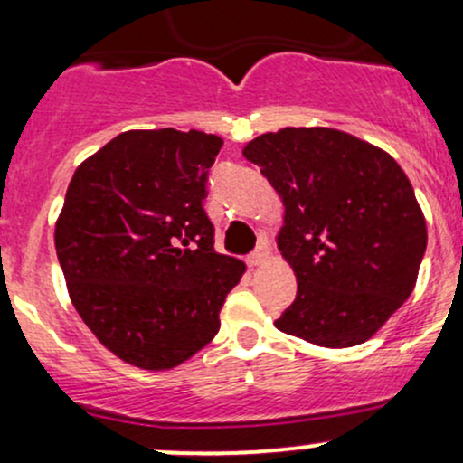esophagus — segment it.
<instances>
[{"label":"esophagus","mask_w":463,"mask_h":463,"mask_svg":"<svg viewBox=\"0 0 463 463\" xmlns=\"http://www.w3.org/2000/svg\"><path fill=\"white\" fill-rule=\"evenodd\" d=\"M269 259V248H268V243H261V246H259L257 250H254L252 254H250L248 257V263L252 265V268H257V265H261V263H265Z\"/></svg>","instance_id":"1"}]
</instances>
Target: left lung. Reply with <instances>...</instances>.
Instances as JSON below:
<instances>
[{
  "mask_svg": "<svg viewBox=\"0 0 463 463\" xmlns=\"http://www.w3.org/2000/svg\"><path fill=\"white\" fill-rule=\"evenodd\" d=\"M243 156L283 198L276 243L298 280L276 328L324 348L364 344L416 287L427 224L394 158L335 128H283Z\"/></svg>",
  "mask_w": 463,
  "mask_h": 463,
  "instance_id": "8db88e82",
  "label": "left lung"
}]
</instances>
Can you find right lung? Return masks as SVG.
Masks as SVG:
<instances>
[{
  "label": "right lung",
  "mask_w": 463,
  "mask_h": 463,
  "mask_svg": "<svg viewBox=\"0 0 463 463\" xmlns=\"http://www.w3.org/2000/svg\"><path fill=\"white\" fill-rule=\"evenodd\" d=\"M224 141L200 130H128L73 174L56 222L69 298L115 357L169 370L220 331L239 259L213 250L206 178Z\"/></svg>",
  "instance_id": "1"
}]
</instances>
